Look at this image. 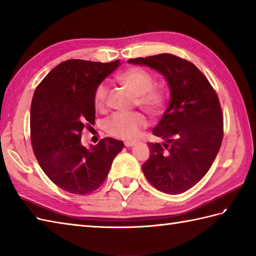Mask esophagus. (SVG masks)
I'll list each match as a JSON object with an SVG mask.
<instances>
[{"label": "esophagus", "mask_w": 256, "mask_h": 256, "mask_svg": "<svg viewBox=\"0 0 256 256\" xmlns=\"http://www.w3.org/2000/svg\"><path fill=\"white\" fill-rule=\"evenodd\" d=\"M136 143H138V140H126L124 144L126 148H131V146H134Z\"/></svg>", "instance_id": "1"}]
</instances>
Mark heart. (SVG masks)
<instances>
[{"label": "heart", "instance_id": "b5f03b06", "mask_svg": "<svg viewBox=\"0 0 256 256\" xmlns=\"http://www.w3.org/2000/svg\"><path fill=\"white\" fill-rule=\"evenodd\" d=\"M116 81L123 88L135 96V103L150 116H160L165 110L168 92L165 86L154 84V76L140 67H131L118 74ZM94 104L98 111H104L106 106V88L104 84L96 86ZM148 125V120L140 112L114 114L108 120L106 131L118 138H132L140 130Z\"/></svg>", "mask_w": 256, "mask_h": 256}]
</instances>
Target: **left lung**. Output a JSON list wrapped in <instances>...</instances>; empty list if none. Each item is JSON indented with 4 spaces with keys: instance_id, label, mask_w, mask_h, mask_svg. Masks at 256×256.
<instances>
[{
    "instance_id": "left-lung-1",
    "label": "left lung",
    "mask_w": 256,
    "mask_h": 256,
    "mask_svg": "<svg viewBox=\"0 0 256 256\" xmlns=\"http://www.w3.org/2000/svg\"><path fill=\"white\" fill-rule=\"evenodd\" d=\"M128 62L162 74L172 94L170 106L153 130L164 142L148 143L144 175L162 192H187L208 172L220 150L224 116L219 98L206 76L186 59L160 54Z\"/></svg>"
}]
</instances>
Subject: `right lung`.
Returning a JSON list of instances; mask_svg holds the SVG:
<instances>
[{"mask_svg": "<svg viewBox=\"0 0 256 256\" xmlns=\"http://www.w3.org/2000/svg\"><path fill=\"white\" fill-rule=\"evenodd\" d=\"M120 60L94 62L69 59L54 68L37 86L30 106V140L38 164L64 192L88 194L99 188L112 162L124 148L106 138L86 148L84 128L94 123V94Z\"/></svg>", "mask_w": 256, "mask_h": 256, "instance_id": "1", "label": "right lung"}]
</instances>
